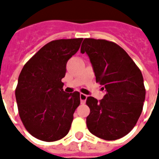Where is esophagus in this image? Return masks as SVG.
Masks as SVG:
<instances>
[{"label":"esophagus","mask_w":159,"mask_h":159,"mask_svg":"<svg viewBox=\"0 0 159 159\" xmlns=\"http://www.w3.org/2000/svg\"><path fill=\"white\" fill-rule=\"evenodd\" d=\"M87 98V95L86 94H84L82 93L80 94V99H81V103L82 104H84L85 102H86V100Z\"/></svg>","instance_id":"34e87169"}]
</instances>
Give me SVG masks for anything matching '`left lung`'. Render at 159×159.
Segmentation results:
<instances>
[{
    "instance_id": "1",
    "label": "left lung",
    "mask_w": 159,
    "mask_h": 159,
    "mask_svg": "<svg viewBox=\"0 0 159 159\" xmlns=\"http://www.w3.org/2000/svg\"><path fill=\"white\" fill-rule=\"evenodd\" d=\"M81 52L88 55L96 82L106 94L99 101L86 98L89 131L96 137L114 141L134 128L143 109L145 89L141 70L121 47L105 39H85Z\"/></svg>"
}]
</instances>
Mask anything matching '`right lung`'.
I'll return each instance as SVG.
<instances>
[{"instance_id":"add662e5","label":"right lung","mask_w":159,"mask_h":159,"mask_svg":"<svg viewBox=\"0 0 159 159\" xmlns=\"http://www.w3.org/2000/svg\"><path fill=\"white\" fill-rule=\"evenodd\" d=\"M82 39L51 41L20 73L15 90L18 113L26 130L37 139L56 141L69 133L80 104V94L65 93L61 79L68 61L78 51Z\"/></svg>"}]
</instances>
